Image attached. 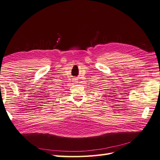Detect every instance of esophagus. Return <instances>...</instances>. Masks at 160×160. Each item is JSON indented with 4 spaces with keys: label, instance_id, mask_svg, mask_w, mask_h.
<instances>
[{
    "label": "esophagus",
    "instance_id": "34e87169",
    "mask_svg": "<svg viewBox=\"0 0 160 160\" xmlns=\"http://www.w3.org/2000/svg\"><path fill=\"white\" fill-rule=\"evenodd\" d=\"M74 81H74V82H77V81H76V79H74Z\"/></svg>",
    "mask_w": 160,
    "mask_h": 160
}]
</instances>
